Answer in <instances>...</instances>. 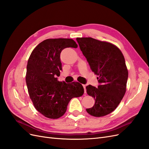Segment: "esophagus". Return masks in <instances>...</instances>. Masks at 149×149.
Segmentation results:
<instances>
[{"mask_svg":"<svg viewBox=\"0 0 149 149\" xmlns=\"http://www.w3.org/2000/svg\"><path fill=\"white\" fill-rule=\"evenodd\" d=\"M83 86L84 89V94H86V84H83Z\"/></svg>","mask_w":149,"mask_h":149,"instance_id":"obj_1","label":"esophagus"}]
</instances>
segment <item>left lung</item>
I'll list each match as a JSON object with an SVG mask.
<instances>
[{"label":"left lung","mask_w":149,"mask_h":149,"mask_svg":"<svg viewBox=\"0 0 149 149\" xmlns=\"http://www.w3.org/2000/svg\"><path fill=\"white\" fill-rule=\"evenodd\" d=\"M83 55L91 70L98 77L97 88L88 85V95L94 97L93 107L86 109L94 117L110 114L118 106L123 98L128 79V71L124 57L114 45L88 38H77Z\"/></svg>","instance_id":"left-lung-1"}]
</instances>
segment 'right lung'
I'll return each instance as SVG.
<instances>
[{
	"mask_svg": "<svg viewBox=\"0 0 149 149\" xmlns=\"http://www.w3.org/2000/svg\"><path fill=\"white\" fill-rule=\"evenodd\" d=\"M69 47L78 45L70 38L47 39L35 48L28 60L26 83L30 97L35 109L49 119L60 118L71 99L84 93L78 82L66 83L56 78L62 70L60 53Z\"/></svg>",
	"mask_w": 149,
	"mask_h": 149,
	"instance_id": "1",
	"label": "right lung"
}]
</instances>
